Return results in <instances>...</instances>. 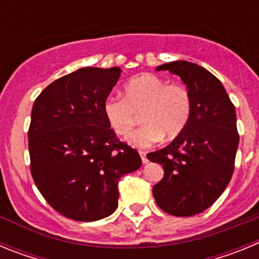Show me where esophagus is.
<instances>
[{"label": "esophagus", "mask_w": 259, "mask_h": 259, "mask_svg": "<svg viewBox=\"0 0 259 259\" xmlns=\"http://www.w3.org/2000/svg\"><path fill=\"white\" fill-rule=\"evenodd\" d=\"M140 155H141V161H143V163H148V158H146V153L141 150Z\"/></svg>", "instance_id": "34e87169"}]
</instances>
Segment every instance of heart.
Instances as JSON below:
<instances>
[{
    "label": "heart",
    "mask_w": 259,
    "mask_h": 259,
    "mask_svg": "<svg viewBox=\"0 0 259 259\" xmlns=\"http://www.w3.org/2000/svg\"><path fill=\"white\" fill-rule=\"evenodd\" d=\"M143 113L144 125L128 137L136 148H149L162 137L179 136L192 114V96L187 87L168 83L153 74L132 77L123 88V98L110 96L104 101V115L118 136L131 134Z\"/></svg>",
    "instance_id": "b5f03b06"
}]
</instances>
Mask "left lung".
Masks as SVG:
<instances>
[{"label": "left lung", "mask_w": 259, "mask_h": 259, "mask_svg": "<svg viewBox=\"0 0 259 259\" xmlns=\"http://www.w3.org/2000/svg\"><path fill=\"white\" fill-rule=\"evenodd\" d=\"M157 70L182 77L192 96V114L170 145L148 154L164 170L153 196L167 214L191 217L211 206L232 178L239 145L236 111L223 84L206 68L176 61Z\"/></svg>", "instance_id": "8db88e82"}]
</instances>
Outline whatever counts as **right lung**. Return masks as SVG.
<instances>
[{
	"label": "right lung",
	"mask_w": 259,
	"mask_h": 259,
	"mask_svg": "<svg viewBox=\"0 0 259 259\" xmlns=\"http://www.w3.org/2000/svg\"><path fill=\"white\" fill-rule=\"evenodd\" d=\"M119 76V67L79 68L49 84L32 106V178L45 201L66 218L93 222L113 214L119 180L143 163L104 115V101Z\"/></svg>",
	"instance_id": "obj_1"
}]
</instances>
